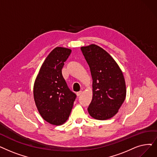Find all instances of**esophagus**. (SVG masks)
<instances>
[{
    "label": "esophagus",
    "instance_id": "34e87169",
    "mask_svg": "<svg viewBox=\"0 0 157 157\" xmlns=\"http://www.w3.org/2000/svg\"><path fill=\"white\" fill-rule=\"evenodd\" d=\"M82 93H83V91L82 90H80V91L77 92V95H78V96H79V95H81V94H82Z\"/></svg>",
    "mask_w": 157,
    "mask_h": 157
}]
</instances>
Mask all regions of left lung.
<instances>
[{
	"label": "left lung",
	"instance_id": "obj_1",
	"mask_svg": "<svg viewBox=\"0 0 157 157\" xmlns=\"http://www.w3.org/2000/svg\"><path fill=\"white\" fill-rule=\"evenodd\" d=\"M81 50L93 79V97L88 113L95 119H110L117 113L126 98L123 74L113 58L101 47L92 44L81 47Z\"/></svg>",
	"mask_w": 157,
	"mask_h": 157
}]
</instances>
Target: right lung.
I'll return each mask as SVG.
<instances>
[{"mask_svg":"<svg viewBox=\"0 0 157 157\" xmlns=\"http://www.w3.org/2000/svg\"><path fill=\"white\" fill-rule=\"evenodd\" d=\"M71 50L56 47L41 67L34 85V99L42 118L60 125L68 119L76 95L70 90L62 75L64 62Z\"/></svg>","mask_w":157,"mask_h":157,"instance_id":"obj_1","label":"right lung"}]
</instances>
